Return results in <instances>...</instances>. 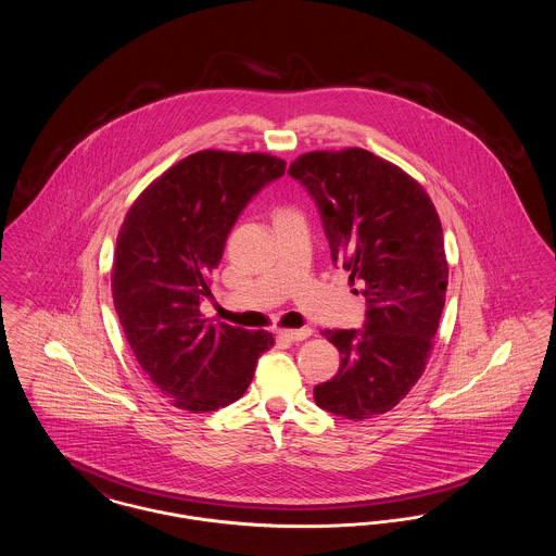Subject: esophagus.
Wrapping results in <instances>:
<instances>
[{
	"label": "esophagus",
	"instance_id": "esophagus-1",
	"mask_svg": "<svg viewBox=\"0 0 556 556\" xmlns=\"http://www.w3.org/2000/svg\"><path fill=\"white\" fill-rule=\"evenodd\" d=\"M311 333H313L311 327H302V329H281V331H279V336L286 338L288 342H302V340L311 338Z\"/></svg>",
	"mask_w": 556,
	"mask_h": 556
}]
</instances>
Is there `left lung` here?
<instances>
[{
  "mask_svg": "<svg viewBox=\"0 0 556 556\" xmlns=\"http://www.w3.org/2000/svg\"><path fill=\"white\" fill-rule=\"evenodd\" d=\"M288 173L317 202L333 263L367 300L361 331H323L342 363L315 402L372 419L413 390L433 348L448 286L440 216L419 181L363 148L308 152Z\"/></svg>",
  "mask_w": 556,
  "mask_h": 556,
  "instance_id": "1",
  "label": "left lung"
}]
</instances>
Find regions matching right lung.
Wrapping results in <instances>:
<instances>
[{
    "label": "right lung",
    "mask_w": 556,
    "mask_h": 556,
    "mask_svg": "<svg viewBox=\"0 0 556 556\" xmlns=\"http://www.w3.org/2000/svg\"><path fill=\"white\" fill-rule=\"evenodd\" d=\"M283 173L286 160L270 154L202 150L146 187L121 225L114 308L139 367L181 410L236 402L275 344L268 331L212 325L200 302L239 214Z\"/></svg>",
    "instance_id": "add662e5"
}]
</instances>
